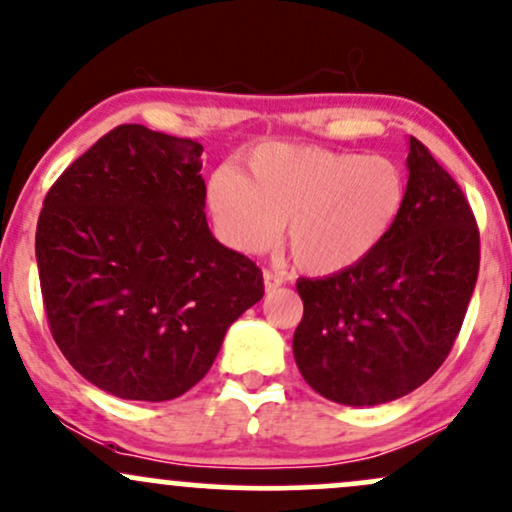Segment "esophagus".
<instances>
[{
	"instance_id": "esophagus-1",
	"label": "esophagus",
	"mask_w": 512,
	"mask_h": 512,
	"mask_svg": "<svg viewBox=\"0 0 512 512\" xmlns=\"http://www.w3.org/2000/svg\"><path fill=\"white\" fill-rule=\"evenodd\" d=\"M262 276H264V289H267V291H276L281 284H284V279H281L279 274L269 272V269H267V272H264Z\"/></svg>"
}]
</instances>
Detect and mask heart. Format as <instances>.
<instances>
[{"mask_svg":"<svg viewBox=\"0 0 512 512\" xmlns=\"http://www.w3.org/2000/svg\"><path fill=\"white\" fill-rule=\"evenodd\" d=\"M248 175L219 166L207 204L221 238L264 252L284 226L286 248L305 274L330 276L366 262L402 219L409 182L395 158L310 144L252 149Z\"/></svg>","mask_w":512,"mask_h":512,"instance_id":"b5f03b06","label":"heart"}]
</instances>
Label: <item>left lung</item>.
Returning <instances> with one entry per match:
<instances>
[{"instance_id": "1", "label": "left lung", "mask_w": 512, "mask_h": 512, "mask_svg": "<svg viewBox=\"0 0 512 512\" xmlns=\"http://www.w3.org/2000/svg\"><path fill=\"white\" fill-rule=\"evenodd\" d=\"M407 207L354 269L298 279L293 356L305 383L346 407L409 395L448 358L479 274V228L457 182L409 137Z\"/></svg>"}]
</instances>
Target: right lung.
<instances>
[{
    "label": "right lung",
    "instance_id": "add662e5",
    "mask_svg": "<svg viewBox=\"0 0 512 512\" xmlns=\"http://www.w3.org/2000/svg\"><path fill=\"white\" fill-rule=\"evenodd\" d=\"M202 151L120 125L45 195L35 260L52 339L120 399L185 395L264 296L260 267L211 236Z\"/></svg>",
    "mask_w": 512,
    "mask_h": 512
}]
</instances>
